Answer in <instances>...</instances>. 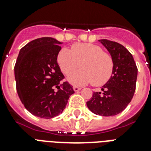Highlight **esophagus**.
I'll return each mask as SVG.
<instances>
[{
    "mask_svg": "<svg viewBox=\"0 0 151 151\" xmlns=\"http://www.w3.org/2000/svg\"><path fill=\"white\" fill-rule=\"evenodd\" d=\"M81 88H80V87H77V86H74L73 87V90L75 91H80Z\"/></svg>",
    "mask_w": 151,
    "mask_h": 151,
    "instance_id": "34e87169",
    "label": "esophagus"
}]
</instances>
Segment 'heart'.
I'll return each instance as SVG.
<instances>
[{
	"label": "heart",
	"instance_id": "heart-1",
	"mask_svg": "<svg viewBox=\"0 0 151 151\" xmlns=\"http://www.w3.org/2000/svg\"><path fill=\"white\" fill-rule=\"evenodd\" d=\"M57 63L63 74L70 75L79 66L82 68L68 76L75 85L91 83L99 87L111 79L114 71V61L109 53L100 46L90 43L76 44L71 50L62 48L57 55Z\"/></svg>",
	"mask_w": 151,
	"mask_h": 151
}]
</instances>
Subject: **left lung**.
I'll return each mask as SVG.
<instances>
[{"mask_svg":"<svg viewBox=\"0 0 151 151\" xmlns=\"http://www.w3.org/2000/svg\"><path fill=\"white\" fill-rule=\"evenodd\" d=\"M108 50L114 61L111 79L102 88V92H93L87 106L94 114L114 116L130 104L135 91L138 68L131 53L124 46L109 40H99Z\"/></svg>","mask_w":151,"mask_h":151,"instance_id":"8db88e82","label":"left lung"}]
</instances>
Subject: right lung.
I'll return each instance as SVG.
<instances>
[{
  "label": "right lung",
  "instance_id": "right-lung-1",
  "mask_svg": "<svg viewBox=\"0 0 151 151\" xmlns=\"http://www.w3.org/2000/svg\"><path fill=\"white\" fill-rule=\"evenodd\" d=\"M61 44L52 37H42L24 46L18 55L14 68L18 96L37 117L57 116L75 92L68 82L60 84L64 78L57 63Z\"/></svg>",
  "mask_w": 151,
  "mask_h": 151
}]
</instances>
